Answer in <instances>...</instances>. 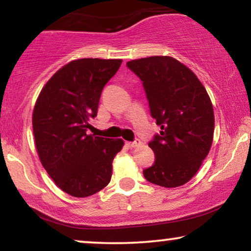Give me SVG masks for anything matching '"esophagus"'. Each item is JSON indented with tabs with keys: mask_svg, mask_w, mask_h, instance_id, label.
Here are the masks:
<instances>
[{
	"mask_svg": "<svg viewBox=\"0 0 251 251\" xmlns=\"http://www.w3.org/2000/svg\"><path fill=\"white\" fill-rule=\"evenodd\" d=\"M126 145H128L130 149H132V147H137V146L140 145V140L135 139L133 142H126Z\"/></svg>",
	"mask_w": 251,
	"mask_h": 251,
	"instance_id": "1",
	"label": "esophagus"
}]
</instances>
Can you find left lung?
Returning <instances> with one entry per match:
<instances>
[{
    "mask_svg": "<svg viewBox=\"0 0 251 251\" xmlns=\"http://www.w3.org/2000/svg\"><path fill=\"white\" fill-rule=\"evenodd\" d=\"M126 67L142 81L151 115L161 126L149 143L155 161L144 177L159 186H181L210 151L215 129L210 98L197 75L175 58H142Z\"/></svg>",
    "mask_w": 251,
    "mask_h": 251,
    "instance_id": "obj_1",
    "label": "left lung"
}]
</instances>
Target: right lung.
I'll list each match as a JSON object with an SVG mask.
<instances>
[{"mask_svg":"<svg viewBox=\"0 0 251 251\" xmlns=\"http://www.w3.org/2000/svg\"><path fill=\"white\" fill-rule=\"evenodd\" d=\"M121 59L83 58L60 68L44 85L33 112L41 163L57 186L75 198L97 193L111 181L122 139L89 135L105 84Z\"/></svg>","mask_w":251,"mask_h":251,"instance_id":"add662e5","label":"right lung"}]
</instances>
